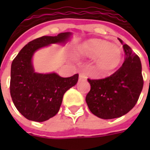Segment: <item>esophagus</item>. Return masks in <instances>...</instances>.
Masks as SVG:
<instances>
[{"label":"esophagus","mask_w":150,"mask_h":150,"mask_svg":"<svg viewBox=\"0 0 150 150\" xmlns=\"http://www.w3.org/2000/svg\"><path fill=\"white\" fill-rule=\"evenodd\" d=\"M87 79L86 75L85 73H80L79 74V80H86Z\"/></svg>","instance_id":"esophagus-1"}]
</instances>
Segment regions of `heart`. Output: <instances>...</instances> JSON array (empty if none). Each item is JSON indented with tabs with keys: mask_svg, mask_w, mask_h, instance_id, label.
<instances>
[{
	"mask_svg": "<svg viewBox=\"0 0 150 150\" xmlns=\"http://www.w3.org/2000/svg\"><path fill=\"white\" fill-rule=\"evenodd\" d=\"M79 51L87 57H96V65L103 71H111L118 67L122 59L121 48L100 39H90L79 46Z\"/></svg>",
	"mask_w": 150,
	"mask_h": 150,
	"instance_id": "1",
	"label": "heart"
}]
</instances>
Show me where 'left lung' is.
<instances>
[{
    "mask_svg": "<svg viewBox=\"0 0 150 150\" xmlns=\"http://www.w3.org/2000/svg\"><path fill=\"white\" fill-rule=\"evenodd\" d=\"M123 44V41L119 39ZM125 59L118 70L102 79H89L86 101L90 111L102 119L120 117L136 104L143 87L142 64L138 55L123 44Z\"/></svg>",
    "mask_w": 150,
    "mask_h": 150,
    "instance_id": "obj_1",
    "label": "left lung"
}]
</instances>
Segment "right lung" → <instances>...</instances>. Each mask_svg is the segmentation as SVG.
<instances>
[{
  "label": "right lung",
  "instance_id": "right-lung-1",
  "mask_svg": "<svg viewBox=\"0 0 150 150\" xmlns=\"http://www.w3.org/2000/svg\"><path fill=\"white\" fill-rule=\"evenodd\" d=\"M72 33L44 36L28 43L13 60L11 68L10 93L17 110L28 120L43 122L59 111L64 94L75 86L79 75L61 77L57 73H37L33 57L40 48L50 44L64 45Z\"/></svg>",
  "mask_w": 150,
  "mask_h": 150
}]
</instances>
